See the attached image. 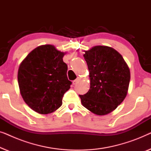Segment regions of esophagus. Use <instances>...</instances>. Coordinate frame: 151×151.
Instances as JSON below:
<instances>
[{"label": "esophagus", "instance_id": "obj_1", "mask_svg": "<svg viewBox=\"0 0 151 151\" xmlns=\"http://www.w3.org/2000/svg\"><path fill=\"white\" fill-rule=\"evenodd\" d=\"M80 80V78H79L78 77L77 79H76L75 80H73V84H77L78 82H79Z\"/></svg>", "mask_w": 151, "mask_h": 151}]
</instances>
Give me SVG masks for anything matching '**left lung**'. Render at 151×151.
I'll return each instance as SVG.
<instances>
[{
    "instance_id": "left-lung-1",
    "label": "left lung",
    "mask_w": 151,
    "mask_h": 151,
    "mask_svg": "<svg viewBox=\"0 0 151 151\" xmlns=\"http://www.w3.org/2000/svg\"><path fill=\"white\" fill-rule=\"evenodd\" d=\"M84 52L90 88L86 94L79 96L82 104L96 115L109 114L127 96L131 79L129 67L112 47L98 45Z\"/></svg>"
}]
</instances>
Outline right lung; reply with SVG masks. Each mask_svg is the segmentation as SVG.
I'll return each instance as SVG.
<instances>
[{
    "instance_id": "right-lung-1",
    "label": "right lung",
    "mask_w": 151,
    "mask_h": 151,
    "mask_svg": "<svg viewBox=\"0 0 151 151\" xmlns=\"http://www.w3.org/2000/svg\"><path fill=\"white\" fill-rule=\"evenodd\" d=\"M66 52L52 45L32 50L20 63L18 71L20 92L24 102L40 114L54 112L61 106L63 97L70 88Z\"/></svg>"
}]
</instances>
